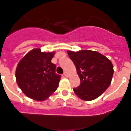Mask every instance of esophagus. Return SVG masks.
Wrapping results in <instances>:
<instances>
[{"label":"esophagus","instance_id":"esophagus-1","mask_svg":"<svg viewBox=\"0 0 131 131\" xmlns=\"http://www.w3.org/2000/svg\"><path fill=\"white\" fill-rule=\"evenodd\" d=\"M64 76H66V77H68V73H67V72H64Z\"/></svg>","mask_w":131,"mask_h":131}]
</instances>
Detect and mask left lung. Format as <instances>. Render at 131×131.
<instances>
[{
  "label": "left lung",
  "instance_id": "left-lung-1",
  "mask_svg": "<svg viewBox=\"0 0 131 131\" xmlns=\"http://www.w3.org/2000/svg\"><path fill=\"white\" fill-rule=\"evenodd\" d=\"M68 55L80 79L79 86L73 88L75 93L85 101H91L101 95L111 82L112 62L101 53L90 50L78 52L69 51Z\"/></svg>",
  "mask_w": 131,
  "mask_h": 131
}]
</instances>
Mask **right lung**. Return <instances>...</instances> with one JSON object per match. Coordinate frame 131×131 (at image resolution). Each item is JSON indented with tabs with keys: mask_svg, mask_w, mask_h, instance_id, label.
<instances>
[{
	"mask_svg": "<svg viewBox=\"0 0 131 131\" xmlns=\"http://www.w3.org/2000/svg\"><path fill=\"white\" fill-rule=\"evenodd\" d=\"M53 56V52L35 49L19 62L16 71L17 84L30 98L42 101L57 89L61 75L56 73V66L51 62Z\"/></svg>",
	"mask_w": 131,
	"mask_h": 131,
	"instance_id": "right-lung-1",
	"label": "right lung"
}]
</instances>
